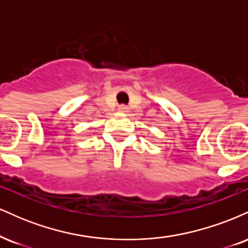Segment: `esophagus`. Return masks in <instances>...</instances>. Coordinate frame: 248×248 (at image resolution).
<instances>
[{
    "label": "esophagus",
    "mask_w": 248,
    "mask_h": 248,
    "mask_svg": "<svg viewBox=\"0 0 248 248\" xmlns=\"http://www.w3.org/2000/svg\"><path fill=\"white\" fill-rule=\"evenodd\" d=\"M118 109H119V112H120V113H127L128 112V107L126 106V105H120Z\"/></svg>",
    "instance_id": "34e87169"
}]
</instances>
